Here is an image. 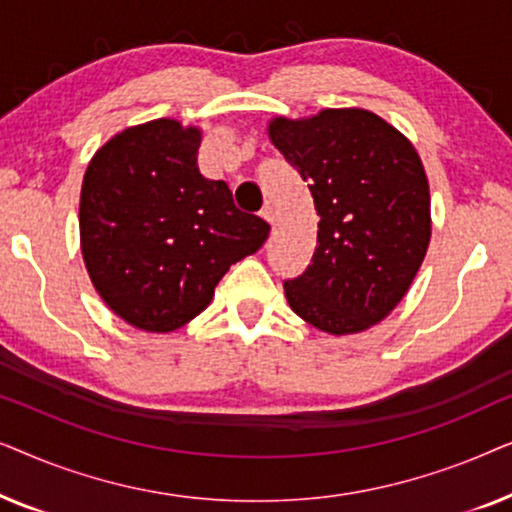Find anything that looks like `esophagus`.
Returning a JSON list of instances; mask_svg holds the SVG:
<instances>
[{
    "instance_id": "obj_1",
    "label": "esophagus",
    "mask_w": 512,
    "mask_h": 512,
    "mask_svg": "<svg viewBox=\"0 0 512 512\" xmlns=\"http://www.w3.org/2000/svg\"><path fill=\"white\" fill-rule=\"evenodd\" d=\"M261 216H263V219L268 221V223L275 221V209H272L270 202H268V205H263V209H261Z\"/></svg>"
}]
</instances>
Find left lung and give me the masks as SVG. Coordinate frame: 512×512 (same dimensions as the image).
<instances>
[{
  "label": "left lung",
  "mask_w": 512,
  "mask_h": 512,
  "mask_svg": "<svg viewBox=\"0 0 512 512\" xmlns=\"http://www.w3.org/2000/svg\"><path fill=\"white\" fill-rule=\"evenodd\" d=\"M272 144L307 181L317 249L286 279L291 310L319 331L361 333L408 293L431 240L429 181L415 146L366 109L275 118Z\"/></svg>",
  "instance_id": "1"
}]
</instances>
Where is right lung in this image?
I'll use <instances>...</instances> for the list:
<instances>
[{"instance_id": "1", "label": "right lung", "mask_w": 512, "mask_h": 512, "mask_svg": "<svg viewBox=\"0 0 512 512\" xmlns=\"http://www.w3.org/2000/svg\"><path fill=\"white\" fill-rule=\"evenodd\" d=\"M200 130L158 118L111 137L81 186L90 282L130 326L170 333L205 310L228 268L268 240L226 181L198 170Z\"/></svg>"}]
</instances>
